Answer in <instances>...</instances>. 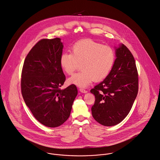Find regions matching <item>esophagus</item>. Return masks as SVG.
Wrapping results in <instances>:
<instances>
[{
    "label": "esophagus",
    "instance_id": "34e87169",
    "mask_svg": "<svg viewBox=\"0 0 160 160\" xmlns=\"http://www.w3.org/2000/svg\"><path fill=\"white\" fill-rule=\"evenodd\" d=\"M79 90V91H80L81 92H82V93H87V92H88V91H87L86 90H85L84 89H83V88H80Z\"/></svg>",
    "mask_w": 160,
    "mask_h": 160
}]
</instances>
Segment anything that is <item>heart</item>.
Segmentation results:
<instances>
[{"label":"heart","mask_w":160,"mask_h":160,"mask_svg":"<svg viewBox=\"0 0 160 160\" xmlns=\"http://www.w3.org/2000/svg\"><path fill=\"white\" fill-rule=\"evenodd\" d=\"M71 53H64L60 57V65L63 71L71 75L81 64V71L69 78L68 82L85 88L93 80L100 81L110 72L115 62V53L109 46L102 45L91 39L76 42Z\"/></svg>","instance_id":"heart-1"}]
</instances>
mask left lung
<instances>
[{"label":"left lung","mask_w":160,"mask_h":160,"mask_svg":"<svg viewBox=\"0 0 160 160\" xmlns=\"http://www.w3.org/2000/svg\"><path fill=\"white\" fill-rule=\"evenodd\" d=\"M116 59L106 79L91 90L95 96L94 118L104 126L120 123L130 112L138 91V74L133 56L123 44L115 48Z\"/></svg>","instance_id":"left-lung-1"}]
</instances>
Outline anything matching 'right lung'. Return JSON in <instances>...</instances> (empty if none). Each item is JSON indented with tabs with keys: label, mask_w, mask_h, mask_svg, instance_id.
<instances>
[{
	"label": "right lung",
	"mask_w": 160,
	"mask_h": 160,
	"mask_svg": "<svg viewBox=\"0 0 160 160\" xmlns=\"http://www.w3.org/2000/svg\"><path fill=\"white\" fill-rule=\"evenodd\" d=\"M63 45L61 39H42L24 61L21 91L35 118L48 127H57L69 118L78 94L74 84L60 89L66 77L60 65Z\"/></svg>",
	"instance_id": "right-lung-1"
}]
</instances>
